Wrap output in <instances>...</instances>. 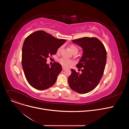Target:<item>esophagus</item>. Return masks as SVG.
Returning a JSON list of instances; mask_svg holds the SVG:
<instances>
[{"label": "esophagus", "instance_id": "obj_1", "mask_svg": "<svg viewBox=\"0 0 129 129\" xmlns=\"http://www.w3.org/2000/svg\"><path fill=\"white\" fill-rule=\"evenodd\" d=\"M62 69H63V70H65V69H66V68H65V67H62Z\"/></svg>", "mask_w": 129, "mask_h": 129}]
</instances>
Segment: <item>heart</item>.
<instances>
[{
  "mask_svg": "<svg viewBox=\"0 0 129 129\" xmlns=\"http://www.w3.org/2000/svg\"><path fill=\"white\" fill-rule=\"evenodd\" d=\"M70 50H71V51L73 53H78V47L74 45H71L70 46ZM62 49V46L60 47L58 49V52H59ZM59 62H60V63L64 67H67L68 66H69L71 64H72L73 63V61L71 60L68 59L67 58H61L59 60Z\"/></svg>",
  "mask_w": 129,
  "mask_h": 129,
  "instance_id": "1",
  "label": "heart"
}]
</instances>
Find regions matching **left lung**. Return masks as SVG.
I'll list each match as a JSON object with an SVG mask.
<instances>
[{
    "instance_id": "obj_1",
    "label": "left lung",
    "mask_w": 129,
    "mask_h": 129,
    "mask_svg": "<svg viewBox=\"0 0 129 129\" xmlns=\"http://www.w3.org/2000/svg\"><path fill=\"white\" fill-rule=\"evenodd\" d=\"M72 42L83 49V56L77 67L82 68V73L71 69L68 78L70 88L81 94L87 93L98 85L106 64L107 51L103 43L95 37H83Z\"/></svg>"
}]
</instances>
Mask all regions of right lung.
<instances>
[{"instance_id":"right-lung-1","label":"right lung","mask_w":129,"mask_h":129,"mask_svg":"<svg viewBox=\"0 0 129 129\" xmlns=\"http://www.w3.org/2000/svg\"><path fill=\"white\" fill-rule=\"evenodd\" d=\"M65 42L43 30L35 31L26 38L22 46V66L27 81L33 88L43 90L56 83L62 66L54 62L49 67L47 58L56 54Z\"/></svg>"}]
</instances>
